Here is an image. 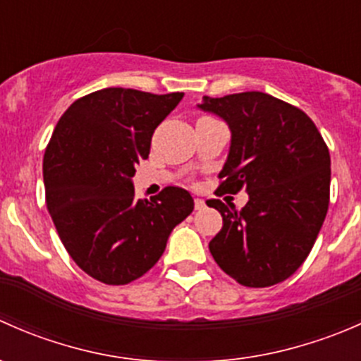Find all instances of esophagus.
Returning <instances> with one entry per match:
<instances>
[{"instance_id":"obj_1","label":"esophagus","mask_w":361,"mask_h":361,"mask_svg":"<svg viewBox=\"0 0 361 361\" xmlns=\"http://www.w3.org/2000/svg\"><path fill=\"white\" fill-rule=\"evenodd\" d=\"M194 204H195V209H204L206 207V202H204V199H194Z\"/></svg>"}]
</instances>
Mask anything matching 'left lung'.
<instances>
[{
	"label": "left lung",
	"mask_w": 361,
	"mask_h": 361,
	"mask_svg": "<svg viewBox=\"0 0 361 361\" xmlns=\"http://www.w3.org/2000/svg\"><path fill=\"white\" fill-rule=\"evenodd\" d=\"M202 111L231 129V148L216 195L246 188L241 211L209 199L221 231L209 251L239 285L265 288L285 281L312 250L330 201V154L304 111L264 92L202 97Z\"/></svg>",
	"instance_id": "1"
}]
</instances>
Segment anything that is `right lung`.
Listing matches in <instances>:
<instances>
[{"instance_id":"add662e5","label":"right lung","mask_w":361,"mask_h":361,"mask_svg":"<svg viewBox=\"0 0 361 361\" xmlns=\"http://www.w3.org/2000/svg\"><path fill=\"white\" fill-rule=\"evenodd\" d=\"M181 97L110 87L76 99L54 129L43 157L47 207L69 257L97 281L141 278L194 211L185 188L136 199L133 185L154 130Z\"/></svg>"}]
</instances>
